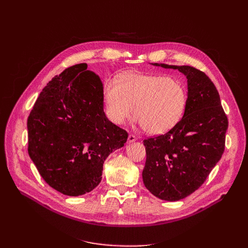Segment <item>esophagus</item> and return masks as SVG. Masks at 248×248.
<instances>
[{
  "instance_id": "34e87169",
  "label": "esophagus",
  "mask_w": 248,
  "mask_h": 248,
  "mask_svg": "<svg viewBox=\"0 0 248 248\" xmlns=\"http://www.w3.org/2000/svg\"><path fill=\"white\" fill-rule=\"evenodd\" d=\"M137 140V137L133 136V134H129L128 136V142H133Z\"/></svg>"
}]
</instances>
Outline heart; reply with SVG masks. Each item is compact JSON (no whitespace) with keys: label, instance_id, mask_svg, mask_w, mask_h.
I'll list each match as a JSON object with an SVG mask.
<instances>
[{"label":"heart","instance_id":"b5f03b06","mask_svg":"<svg viewBox=\"0 0 248 248\" xmlns=\"http://www.w3.org/2000/svg\"><path fill=\"white\" fill-rule=\"evenodd\" d=\"M106 115L123 124L131 114L150 134H162L181 121L187 106V90L177 77L125 72L103 86Z\"/></svg>","mask_w":248,"mask_h":248}]
</instances>
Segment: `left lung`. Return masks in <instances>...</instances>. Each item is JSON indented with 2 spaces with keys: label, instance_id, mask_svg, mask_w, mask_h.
Segmentation results:
<instances>
[{
  "label": "left lung",
  "instance_id": "left-lung-1",
  "mask_svg": "<svg viewBox=\"0 0 248 248\" xmlns=\"http://www.w3.org/2000/svg\"><path fill=\"white\" fill-rule=\"evenodd\" d=\"M153 65L178 69L188 85L181 121L167 133L144 140L146 188L156 198L175 202L199 189L219 161L229 121L218 91L205 72L187 65Z\"/></svg>",
  "mask_w": 248,
  "mask_h": 248
}]
</instances>
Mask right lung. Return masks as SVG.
Here are the masks:
<instances>
[{
	"label": "right lung",
	"instance_id": "right-lung-1",
	"mask_svg": "<svg viewBox=\"0 0 248 248\" xmlns=\"http://www.w3.org/2000/svg\"><path fill=\"white\" fill-rule=\"evenodd\" d=\"M103 85L86 63L73 65L44 87L28 118V152L50 187L65 196L92 191L103 162L128 133L103 111Z\"/></svg>",
	"mask_w": 248,
	"mask_h": 248
}]
</instances>
